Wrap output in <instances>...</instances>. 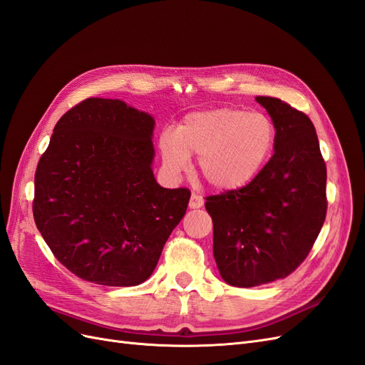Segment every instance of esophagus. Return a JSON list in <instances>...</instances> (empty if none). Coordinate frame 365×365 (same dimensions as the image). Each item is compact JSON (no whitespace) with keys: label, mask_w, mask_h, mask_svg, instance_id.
Here are the masks:
<instances>
[{"label":"esophagus","mask_w":365,"mask_h":365,"mask_svg":"<svg viewBox=\"0 0 365 365\" xmlns=\"http://www.w3.org/2000/svg\"><path fill=\"white\" fill-rule=\"evenodd\" d=\"M204 205V200L202 196H200L197 193H192L190 196V202H189V207L190 208H201Z\"/></svg>","instance_id":"1"}]
</instances>
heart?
<instances>
[{
    "instance_id": "obj_1",
    "label": "heart",
    "mask_w": 365,
    "mask_h": 365,
    "mask_svg": "<svg viewBox=\"0 0 365 365\" xmlns=\"http://www.w3.org/2000/svg\"><path fill=\"white\" fill-rule=\"evenodd\" d=\"M277 141L274 121L262 113L217 108L185 115L175 134L164 132L160 152L164 169L178 175L197 158L202 178L216 190L250 184L267 165Z\"/></svg>"
}]
</instances>
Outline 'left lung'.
<instances>
[{
    "label": "left lung",
    "mask_w": 365,
    "mask_h": 365,
    "mask_svg": "<svg viewBox=\"0 0 365 365\" xmlns=\"http://www.w3.org/2000/svg\"><path fill=\"white\" fill-rule=\"evenodd\" d=\"M274 155L245 187L207 196L213 256L228 284L252 288L288 277L312 250L326 219V163L311 118L275 97Z\"/></svg>",
    "instance_id": "obj_1"
}]
</instances>
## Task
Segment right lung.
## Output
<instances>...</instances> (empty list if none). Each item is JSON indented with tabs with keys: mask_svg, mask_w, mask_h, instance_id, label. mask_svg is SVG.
Here are the masks:
<instances>
[{
	"mask_svg": "<svg viewBox=\"0 0 365 365\" xmlns=\"http://www.w3.org/2000/svg\"><path fill=\"white\" fill-rule=\"evenodd\" d=\"M153 126L152 115L98 97L54 126L35 173L33 217L54 257L77 277L143 283L184 217L190 190L164 189L153 176Z\"/></svg>",
	"mask_w": 365,
	"mask_h": 365,
	"instance_id": "add662e5",
	"label": "right lung"
}]
</instances>
